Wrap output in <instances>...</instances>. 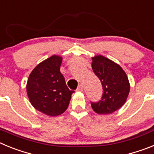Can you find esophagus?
<instances>
[{
	"instance_id": "obj_1",
	"label": "esophagus",
	"mask_w": 154,
	"mask_h": 154,
	"mask_svg": "<svg viewBox=\"0 0 154 154\" xmlns=\"http://www.w3.org/2000/svg\"><path fill=\"white\" fill-rule=\"evenodd\" d=\"M77 91H83V85H80L77 89Z\"/></svg>"
}]
</instances>
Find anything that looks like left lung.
Returning a JSON list of instances; mask_svg holds the SVG:
<instances>
[{"mask_svg":"<svg viewBox=\"0 0 154 154\" xmlns=\"http://www.w3.org/2000/svg\"><path fill=\"white\" fill-rule=\"evenodd\" d=\"M91 67L101 82L103 94L98 102H91L93 110L100 115L112 114L126 101L130 85L121 66L101 55L92 57Z\"/></svg>","mask_w":154,"mask_h":154,"instance_id":"1","label":"left lung"}]
</instances>
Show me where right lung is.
<instances>
[{
	"instance_id": "obj_1",
	"label": "right lung",
	"mask_w": 154,
	"mask_h": 154,
	"mask_svg": "<svg viewBox=\"0 0 154 154\" xmlns=\"http://www.w3.org/2000/svg\"><path fill=\"white\" fill-rule=\"evenodd\" d=\"M63 58L53 55L31 72L26 85L30 103L49 116H58L67 109L73 91L69 90L60 68Z\"/></svg>"
}]
</instances>
